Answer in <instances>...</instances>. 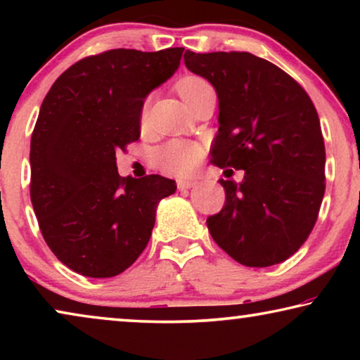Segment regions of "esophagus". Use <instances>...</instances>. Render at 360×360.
Listing matches in <instances>:
<instances>
[{"label":"esophagus","mask_w":360,"mask_h":360,"mask_svg":"<svg viewBox=\"0 0 360 360\" xmlns=\"http://www.w3.org/2000/svg\"><path fill=\"white\" fill-rule=\"evenodd\" d=\"M196 184H198L196 180H179L176 181V186H179V190H188L196 186Z\"/></svg>","instance_id":"1"}]
</instances>
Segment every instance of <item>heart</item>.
Masks as SVG:
<instances>
[{
  "label": "heart",
  "mask_w": 360,
  "mask_h": 360,
  "mask_svg": "<svg viewBox=\"0 0 360 360\" xmlns=\"http://www.w3.org/2000/svg\"><path fill=\"white\" fill-rule=\"evenodd\" d=\"M208 86L210 83L205 78L188 75L176 83V91L184 98L186 105L190 106L198 98L200 93ZM147 105H149V100H146L144 106H142V116L146 115ZM201 159H203V147L196 144V142L188 141H170L154 152L157 167L167 172V174L174 175L191 174L200 165Z\"/></svg>",
  "instance_id": "1"
}]
</instances>
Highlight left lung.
I'll return each mask as SVG.
<instances>
[{"label":"left lung","instance_id":"8db88e82","mask_svg":"<svg viewBox=\"0 0 360 360\" xmlns=\"http://www.w3.org/2000/svg\"><path fill=\"white\" fill-rule=\"evenodd\" d=\"M185 65L214 86L219 129L211 164L244 170L219 180L226 201L206 219L236 262L269 267L302 248L318 219L326 175L321 124L300 83L249 52H185Z\"/></svg>","mask_w":360,"mask_h":360}]
</instances>
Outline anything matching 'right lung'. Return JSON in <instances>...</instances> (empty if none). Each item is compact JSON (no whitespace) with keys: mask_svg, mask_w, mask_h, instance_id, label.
I'll list each match as a JSON object with an SVG mask.
<instances>
[{"mask_svg":"<svg viewBox=\"0 0 360 360\" xmlns=\"http://www.w3.org/2000/svg\"><path fill=\"white\" fill-rule=\"evenodd\" d=\"M184 51L85 57L44 98L31 137V201L44 240L73 272H124L149 243L159 201L175 193V180L162 175L121 176L116 154L139 139L146 96L174 75Z\"/></svg>","mask_w":360,"mask_h":360,"instance_id":"obj_1","label":"right lung"}]
</instances>
